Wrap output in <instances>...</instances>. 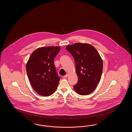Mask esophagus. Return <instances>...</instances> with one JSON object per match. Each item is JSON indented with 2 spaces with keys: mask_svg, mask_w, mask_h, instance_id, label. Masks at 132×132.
<instances>
[{
  "mask_svg": "<svg viewBox=\"0 0 132 132\" xmlns=\"http://www.w3.org/2000/svg\"><path fill=\"white\" fill-rule=\"evenodd\" d=\"M68 74H67L66 75H65V76H63V78H67V77H68Z\"/></svg>",
  "mask_w": 132,
  "mask_h": 132,
  "instance_id": "obj_1",
  "label": "esophagus"
}]
</instances>
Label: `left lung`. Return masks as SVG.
<instances>
[{
	"mask_svg": "<svg viewBox=\"0 0 132 132\" xmlns=\"http://www.w3.org/2000/svg\"><path fill=\"white\" fill-rule=\"evenodd\" d=\"M65 49L72 55L76 64L78 80L73 86L81 95H89L93 92L101 78L103 61L98 52L88 43H76L67 45Z\"/></svg>",
	"mask_w": 132,
	"mask_h": 132,
	"instance_id": "left-lung-1",
	"label": "left lung"
}]
</instances>
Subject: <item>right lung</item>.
Listing matches in <instances>:
<instances>
[{"instance_id": "add662e5", "label": "right lung", "mask_w": 132, "mask_h": 132, "mask_svg": "<svg viewBox=\"0 0 132 132\" xmlns=\"http://www.w3.org/2000/svg\"><path fill=\"white\" fill-rule=\"evenodd\" d=\"M60 50L59 46L38 48L26 63V69L31 86L40 95H51L57 88L60 78L54 59Z\"/></svg>"}]
</instances>
